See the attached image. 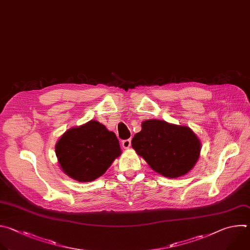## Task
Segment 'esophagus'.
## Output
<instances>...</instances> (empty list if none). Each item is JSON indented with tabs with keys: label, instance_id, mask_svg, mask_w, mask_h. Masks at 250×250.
<instances>
[{
	"label": "esophagus",
	"instance_id": "esophagus-1",
	"mask_svg": "<svg viewBox=\"0 0 250 250\" xmlns=\"http://www.w3.org/2000/svg\"><path fill=\"white\" fill-rule=\"evenodd\" d=\"M131 146V140L130 139H127V140H124L122 141V146L124 148H129Z\"/></svg>",
	"mask_w": 250,
	"mask_h": 250
}]
</instances>
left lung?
<instances>
[{
	"label": "left lung",
	"mask_w": 250,
	"mask_h": 250,
	"mask_svg": "<svg viewBox=\"0 0 250 250\" xmlns=\"http://www.w3.org/2000/svg\"><path fill=\"white\" fill-rule=\"evenodd\" d=\"M131 144L152 169L169 178L190 171L201 151L200 140L189 127L158 119L144 121Z\"/></svg>",
	"instance_id": "obj_1"
}]
</instances>
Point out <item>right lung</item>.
<instances>
[{
	"label": "right lung",
	"instance_id": "1",
	"mask_svg": "<svg viewBox=\"0 0 250 250\" xmlns=\"http://www.w3.org/2000/svg\"><path fill=\"white\" fill-rule=\"evenodd\" d=\"M62 170L80 182L102 176L121 155L116 135L95 120L66 131L55 146Z\"/></svg>",
	"mask_w": 250,
	"mask_h": 250
}]
</instances>
